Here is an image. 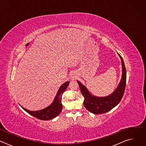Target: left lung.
<instances>
[{"mask_svg": "<svg viewBox=\"0 0 146 146\" xmlns=\"http://www.w3.org/2000/svg\"><path fill=\"white\" fill-rule=\"evenodd\" d=\"M118 54L121 60L122 77L117 88L110 95L105 97L92 95L85 86L77 81L81 94L84 98V105L86 109L92 113L100 114L110 111L118 105L123 95L126 86L127 72L122 58L118 53Z\"/></svg>", "mask_w": 146, "mask_h": 146, "instance_id": "obj_1", "label": "left lung"}]
</instances>
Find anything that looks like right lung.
<instances>
[{
    "mask_svg": "<svg viewBox=\"0 0 146 146\" xmlns=\"http://www.w3.org/2000/svg\"><path fill=\"white\" fill-rule=\"evenodd\" d=\"M69 84V81H66L62 84L54 98V101L50 106L40 110L37 111H30L21 106V108L35 118L41 120H50L55 118L61 112L62 109V104L61 102L62 96L64 92L66 90Z\"/></svg>",
    "mask_w": 146,
    "mask_h": 146,
    "instance_id": "right-lung-1",
    "label": "right lung"
}]
</instances>
